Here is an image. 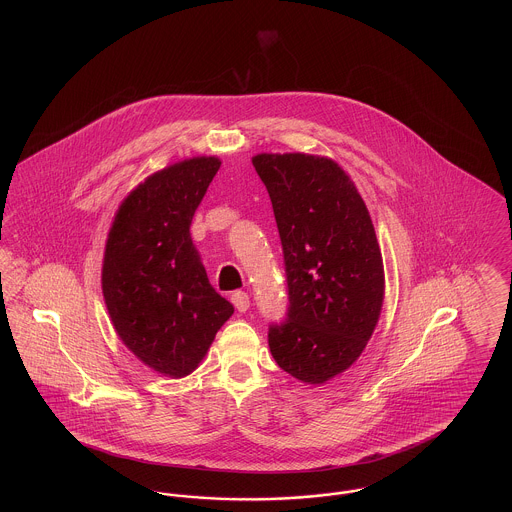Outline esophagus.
Here are the masks:
<instances>
[{"label": "esophagus", "instance_id": "1", "mask_svg": "<svg viewBox=\"0 0 512 512\" xmlns=\"http://www.w3.org/2000/svg\"><path fill=\"white\" fill-rule=\"evenodd\" d=\"M232 303H234V307L240 311V313H245L247 309H249V295L245 292H234L232 293Z\"/></svg>", "mask_w": 512, "mask_h": 512}]
</instances>
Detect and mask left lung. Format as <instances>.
I'll list each match as a JSON object with an SVG mask.
<instances>
[{"label":"left lung","instance_id":"8db88e82","mask_svg":"<svg viewBox=\"0 0 512 512\" xmlns=\"http://www.w3.org/2000/svg\"><path fill=\"white\" fill-rule=\"evenodd\" d=\"M280 234L288 311L268 347L293 378L322 384L353 365L384 299V265L365 201L340 167L303 153L257 155Z\"/></svg>","mask_w":512,"mask_h":512}]
</instances>
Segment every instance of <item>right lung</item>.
Here are the masks:
<instances>
[{
  "instance_id": "1",
  "label": "right lung",
  "mask_w": 512,
  "mask_h": 512,
  "mask_svg": "<svg viewBox=\"0 0 512 512\" xmlns=\"http://www.w3.org/2000/svg\"><path fill=\"white\" fill-rule=\"evenodd\" d=\"M215 157L155 172L115 217L103 259V297L124 345L167 376H186L205 357L234 307L209 284L190 224Z\"/></svg>"
}]
</instances>
